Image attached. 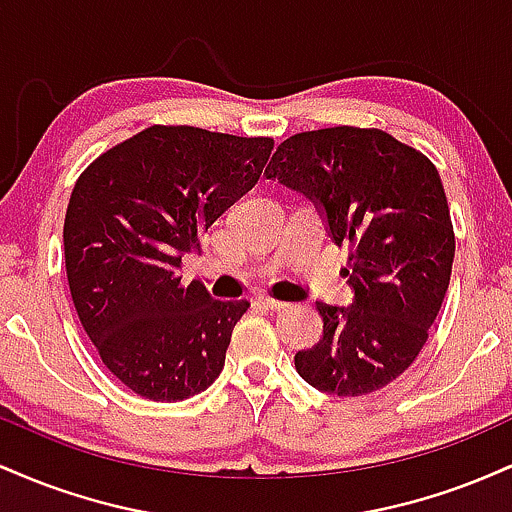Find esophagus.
Instances as JSON below:
<instances>
[{"label":"esophagus","instance_id":"obj_1","mask_svg":"<svg viewBox=\"0 0 512 512\" xmlns=\"http://www.w3.org/2000/svg\"><path fill=\"white\" fill-rule=\"evenodd\" d=\"M257 305H262V308H267V310H281V308H286L284 301H276V298H269V296H260V298H257Z\"/></svg>","mask_w":512,"mask_h":512}]
</instances>
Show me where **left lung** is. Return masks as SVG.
Masks as SVG:
<instances>
[{
  "instance_id": "8db88e82",
  "label": "left lung",
  "mask_w": 512,
  "mask_h": 512,
  "mask_svg": "<svg viewBox=\"0 0 512 512\" xmlns=\"http://www.w3.org/2000/svg\"><path fill=\"white\" fill-rule=\"evenodd\" d=\"M264 175L351 245L354 301L317 303L322 337L293 358L298 375L337 397L380 390L424 349L450 284L455 233L436 166L383 129L330 127L286 139Z\"/></svg>"
}]
</instances>
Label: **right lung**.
I'll return each instance as SVG.
<instances>
[{
	"label": "right lung",
	"mask_w": 512,
	"mask_h": 512,
	"mask_svg": "<svg viewBox=\"0 0 512 512\" xmlns=\"http://www.w3.org/2000/svg\"><path fill=\"white\" fill-rule=\"evenodd\" d=\"M269 137L154 125L98 156L64 216V264L81 325L110 373L154 402L219 378L248 301L182 284V255L260 180Z\"/></svg>",
	"instance_id": "right-lung-1"
}]
</instances>
